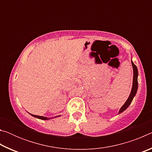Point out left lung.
<instances>
[{
	"label": "left lung",
	"mask_w": 152,
	"mask_h": 152,
	"mask_svg": "<svg viewBox=\"0 0 152 152\" xmlns=\"http://www.w3.org/2000/svg\"><path fill=\"white\" fill-rule=\"evenodd\" d=\"M132 67H133V85H132V91H131V93L129 96L128 99L126 102H125V104L123 105L121 108L119 113L118 114H120V113H123L125 110L127 109V107L129 106L130 104L132 103V102L133 101V98L135 96L136 93H137V88H138V81H137V77H138V70H137V68L134 64H133V61L132 60Z\"/></svg>",
	"instance_id": "8db88e82"
}]
</instances>
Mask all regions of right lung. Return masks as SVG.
<instances>
[{
  "instance_id": "obj_1",
  "label": "right lung",
  "mask_w": 152,
  "mask_h": 152,
  "mask_svg": "<svg viewBox=\"0 0 152 152\" xmlns=\"http://www.w3.org/2000/svg\"><path fill=\"white\" fill-rule=\"evenodd\" d=\"M31 115H32L33 117H34L35 118H37V119H42V120H49V119H53V118H56V117H60V115H58V116H56L54 117L53 118H48V117H43V116H39V115H32V114H30Z\"/></svg>"
}]
</instances>
